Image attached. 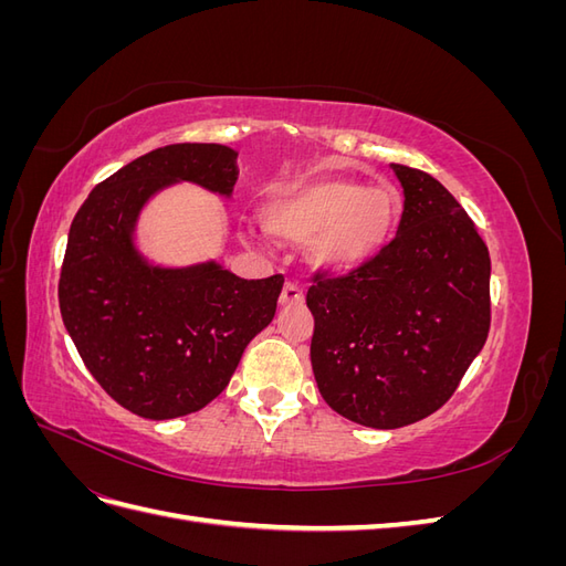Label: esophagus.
Returning <instances> with one entry per match:
<instances>
[{
  "label": "esophagus",
  "mask_w": 566,
  "mask_h": 566,
  "mask_svg": "<svg viewBox=\"0 0 566 566\" xmlns=\"http://www.w3.org/2000/svg\"><path fill=\"white\" fill-rule=\"evenodd\" d=\"M304 302V290L297 283H285L281 290V304L290 306V304H302Z\"/></svg>",
  "instance_id": "1"
}]
</instances>
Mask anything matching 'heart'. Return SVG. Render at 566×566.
I'll use <instances>...</instances> for the list:
<instances>
[{
    "label": "heart",
    "instance_id": "b5f03b06",
    "mask_svg": "<svg viewBox=\"0 0 566 566\" xmlns=\"http://www.w3.org/2000/svg\"><path fill=\"white\" fill-rule=\"evenodd\" d=\"M401 214L397 191L342 177L281 186L262 205L264 229L290 243L312 241L314 262L352 271L391 241Z\"/></svg>",
    "mask_w": 566,
    "mask_h": 566
}]
</instances>
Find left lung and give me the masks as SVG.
Listing matches in <instances>:
<instances>
[{
  "label": "left lung",
  "instance_id": "8db88e82",
  "mask_svg": "<svg viewBox=\"0 0 566 566\" xmlns=\"http://www.w3.org/2000/svg\"><path fill=\"white\" fill-rule=\"evenodd\" d=\"M391 167L406 198L399 233L345 276L318 269L306 293L321 397L375 430L447 403L491 325V256L474 221L432 175Z\"/></svg>",
  "mask_w": 566,
  "mask_h": 566
}]
</instances>
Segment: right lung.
Segmentation results:
<instances>
[{"label":"right lung","mask_w":566,"mask_h":566,"mask_svg":"<svg viewBox=\"0 0 566 566\" xmlns=\"http://www.w3.org/2000/svg\"><path fill=\"white\" fill-rule=\"evenodd\" d=\"M235 158L221 144L150 150L101 181L67 233L59 279L65 331L108 397L142 418L208 406L276 314L281 273L245 281L214 262L160 269L132 243L144 202L172 181L231 196Z\"/></svg>","instance_id":"add662e5"}]
</instances>
